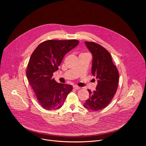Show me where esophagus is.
I'll list each match as a JSON object with an SVG mask.
<instances>
[{"label": "esophagus", "mask_w": 146, "mask_h": 146, "mask_svg": "<svg viewBox=\"0 0 146 146\" xmlns=\"http://www.w3.org/2000/svg\"><path fill=\"white\" fill-rule=\"evenodd\" d=\"M73 88L74 90H80V87L78 86H73Z\"/></svg>", "instance_id": "34e87169"}]
</instances>
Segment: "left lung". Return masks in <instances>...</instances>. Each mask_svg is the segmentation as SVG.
I'll use <instances>...</instances> for the list:
<instances>
[{"mask_svg": "<svg viewBox=\"0 0 146 146\" xmlns=\"http://www.w3.org/2000/svg\"><path fill=\"white\" fill-rule=\"evenodd\" d=\"M85 44L92 55V74L96 77L98 84L94 92L88 90L90 97L83 106L98 111L106 108L115 95L119 73L108 50L94 42L85 41Z\"/></svg>", "mask_w": 146, "mask_h": 146, "instance_id": "8db88e82", "label": "left lung"}]
</instances>
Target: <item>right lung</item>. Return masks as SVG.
Here are the masks:
<instances>
[{
	"mask_svg": "<svg viewBox=\"0 0 146 146\" xmlns=\"http://www.w3.org/2000/svg\"><path fill=\"white\" fill-rule=\"evenodd\" d=\"M78 43L77 40H49L40 44L31 55L27 77L40 105L44 109H59L72 91V86L58 83L52 77L65 54Z\"/></svg>",
	"mask_w": 146,
	"mask_h": 146,
	"instance_id": "add662e5",
	"label": "right lung"
}]
</instances>
